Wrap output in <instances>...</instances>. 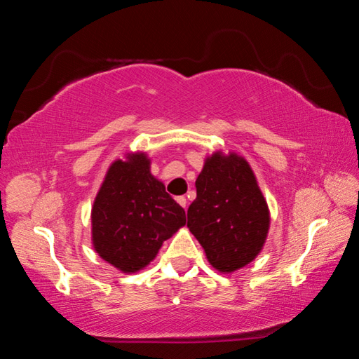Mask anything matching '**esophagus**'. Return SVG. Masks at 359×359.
Returning a JSON list of instances; mask_svg holds the SVG:
<instances>
[{"label":"esophagus","mask_w":359,"mask_h":359,"mask_svg":"<svg viewBox=\"0 0 359 359\" xmlns=\"http://www.w3.org/2000/svg\"><path fill=\"white\" fill-rule=\"evenodd\" d=\"M177 203L182 205V208L187 209V198L185 196H177Z\"/></svg>","instance_id":"34e87169"}]
</instances>
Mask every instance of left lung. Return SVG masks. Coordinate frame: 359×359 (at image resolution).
Here are the masks:
<instances>
[{"label":"left lung","mask_w":359,"mask_h":359,"mask_svg":"<svg viewBox=\"0 0 359 359\" xmlns=\"http://www.w3.org/2000/svg\"><path fill=\"white\" fill-rule=\"evenodd\" d=\"M187 215V226L220 272H234L257 258L271 222L250 165L222 151L205 160Z\"/></svg>","instance_id":"8db88e82"}]
</instances>
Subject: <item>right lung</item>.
<instances>
[{"label": "right lung", "mask_w": 359, "mask_h": 359, "mask_svg": "<svg viewBox=\"0 0 359 359\" xmlns=\"http://www.w3.org/2000/svg\"><path fill=\"white\" fill-rule=\"evenodd\" d=\"M185 224V210L150 174L145 154L114 161L92 209V239L100 257L131 274L156 257Z\"/></svg>", "instance_id": "right-lung-1"}]
</instances>
